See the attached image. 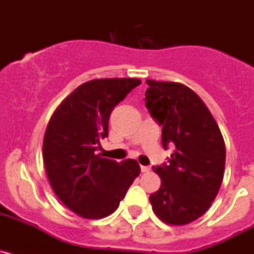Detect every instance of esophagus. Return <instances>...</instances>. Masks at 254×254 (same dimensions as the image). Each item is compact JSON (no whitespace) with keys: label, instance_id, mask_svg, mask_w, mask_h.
I'll use <instances>...</instances> for the list:
<instances>
[{"label":"esophagus","instance_id":"34e87169","mask_svg":"<svg viewBox=\"0 0 254 254\" xmlns=\"http://www.w3.org/2000/svg\"><path fill=\"white\" fill-rule=\"evenodd\" d=\"M150 170V167H145V165H141V172L147 173Z\"/></svg>","mask_w":254,"mask_h":254}]
</instances>
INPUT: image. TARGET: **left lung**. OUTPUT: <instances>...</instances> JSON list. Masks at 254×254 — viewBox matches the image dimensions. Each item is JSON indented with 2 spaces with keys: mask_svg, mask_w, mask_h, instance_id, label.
I'll return each mask as SVG.
<instances>
[{
  "mask_svg": "<svg viewBox=\"0 0 254 254\" xmlns=\"http://www.w3.org/2000/svg\"><path fill=\"white\" fill-rule=\"evenodd\" d=\"M146 82V108L163 127L164 149L174 146L168 163L152 168L161 186L150 194V203L161 221L186 225L202 216L219 192L225 142L215 118L193 90L179 82Z\"/></svg>",
  "mask_w": 254,
  "mask_h": 254,
  "instance_id": "1",
  "label": "left lung"
}]
</instances>
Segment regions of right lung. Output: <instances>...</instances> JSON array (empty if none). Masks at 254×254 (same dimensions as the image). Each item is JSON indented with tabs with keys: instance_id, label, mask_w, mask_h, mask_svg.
Returning <instances> with one entry per match:
<instances>
[{
	"instance_id": "right-lung-1",
	"label": "right lung",
	"mask_w": 254,
	"mask_h": 254,
	"mask_svg": "<svg viewBox=\"0 0 254 254\" xmlns=\"http://www.w3.org/2000/svg\"><path fill=\"white\" fill-rule=\"evenodd\" d=\"M141 84L138 78H95L62 100L47 126L43 159L58 198L84 219H103L118 208L140 174L133 159L118 161L96 154L108 136L113 108Z\"/></svg>"
}]
</instances>
